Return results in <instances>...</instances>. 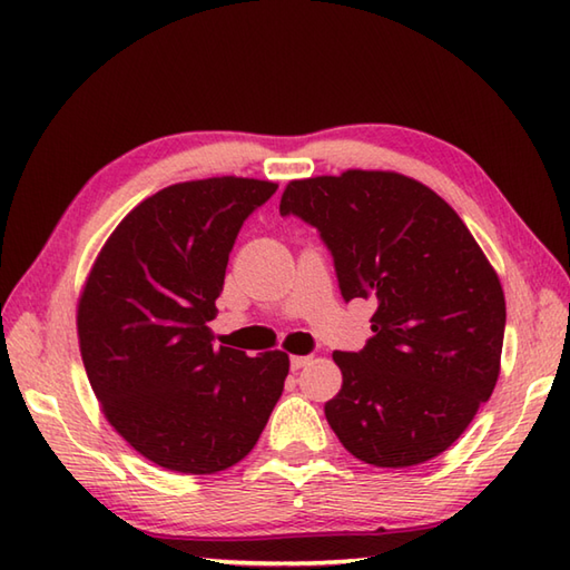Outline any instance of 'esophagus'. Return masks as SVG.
I'll return each instance as SVG.
<instances>
[{
  "label": "esophagus",
  "instance_id": "34e87169",
  "mask_svg": "<svg viewBox=\"0 0 570 570\" xmlns=\"http://www.w3.org/2000/svg\"><path fill=\"white\" fill-rule=\"evenodd\" d=\"M308 362H311L308 355H294V357H292V370L296 372V370H301V367H306Z\"/></svg>",
  "mask_w": 570,
  "mask_h": 570
}]
</instances>
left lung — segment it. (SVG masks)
I'll return each instance as SVG.
<instances>
[{
	"label": "left lung",
	"instance_id": "left-lung-1",
	"mask_svg": "<svg viewBox=\"0 0 570 570\" xmlns=\"http://www.w3.org/2000/svg\"><path fill=\"white\" fill-rule=\"evenodd\" d=\"M294 213L328 245L345 301L372 298V337L333 353L343 386L325 419L355 458L409 468L448 451L500 377L504 292L439 193L394 171L292 180Z\"/></svg>",
	"mask_w": 570,
	"mask_h": 570
}]
</instances>
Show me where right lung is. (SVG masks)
<instances>
[{
  "label": "right lung",
  "mask_w": 570,
  "mask_h": 570,
  "mask_svg": "<svg viewBox=\"0 0 570 570\" xmlns=\"http://www.w3.org/2000/svg\"><path fill=\"white\" fill-rule=\"evenodd\" d=\"M274 190L272 180L220 176L154 193L85 278L78 341L90 386L110 426L159 468H233L284 392L286 353L215 347L208 325L239 227Z\"/></svg>",
  "instance_id": "obj_1"
}]
</instances>
